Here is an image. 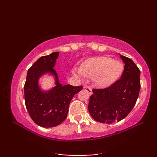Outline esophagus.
<instances>
[{
    "label": "esophagus",
    "instance_id": "obj_1",
    "mask_svg": "<svg viewBox=\"0 0 157 157\" xmlns=\"http://www.w3.org/2000/svg\"><path fill=\"white\" fill-rule=\"evenodd\" d=\"M84 89L86 90L90 94H92V88H90V86H88V85H85V86H84Z\"/></svg>",
    "mask_w": 157,
    "mask_h": 157
}]
</instances>
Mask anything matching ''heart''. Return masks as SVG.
<instances>
[{
	"label": "heart",
	"mask_w": 157,
	"mask_h": 157,
	"mask_svg": "<svg viewBox=\"0 0 157 157\" xmlns=\"http://www.w3.org/2000/svg\"><path fill=\"white\" fill-rule=\"evenodd\" d=\"M122 69L123 66L120 62L102 56L86 61L82 65L81 70L75 69L73 70V73L79 77H82L84 74L88 76L97 75L96 84L104 86L117 78L121 73Z\"/></svg>",
	"instance_id": "1"
}]
</instances>
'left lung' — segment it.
<instances>
[{
  "mask_svg": "<svg viewBox=\"0 0 157 157\" xmlns=\"http://www.w3.org/2000/svg\"><path fill=\"white\" fill-rule=\"evenodd\" d=\"M125 63L121 78L105 88H93L88 111L95 121L113 123L126 117L134 108L140 90V71L131 59L120 55Z\"/></svg>",
  "mask_w": 157,
  "mask_h": 157,
  "instance_id": "left-lung-1",
  "label": "left lung"
}]
</instances>
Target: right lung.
<instances>
[{
    "mask_svg": "<svg viewBox=\"0 0 157 157\" xmlns=\"http://www.w3.org/2000/svg\"><path fill=\"white\" fill-rule=\"evenodd\" d=\"M59 52L39 58L28 69L24 85L25 103L29 115L36 124L44 128L58 125L67 116L69 105L73 96L83 86H62L53 68ZM56 76V86L48 93H42L38 87L37 79L44 72Z\"/></svg>",
    "mask_w": 157,
    "mask_h": 157,
    "instance_id": "right-lung-1",
    "label": "right lung"
}]
</instances>
